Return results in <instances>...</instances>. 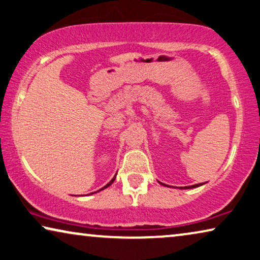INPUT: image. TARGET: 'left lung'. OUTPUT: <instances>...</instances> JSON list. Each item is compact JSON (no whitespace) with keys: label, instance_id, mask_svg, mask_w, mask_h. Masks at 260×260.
<instances>
[{"label":"left lung","instance_id":"left-lung-1","mask_svg":"<svg viewBox=\"0 0 260 260\" xmlns=\"http://www.w3.org/2000/svg\"><path fill=\"white\" fill-rule=\"evenodd\" d=\"M162 184V183H161ZM164 185H167V184H164ZM200 185H202V183L200 184H193V185H189V187H184V189H191V188H196V187H200ZM168 187V185H167Z\"/></svg>","mask_w":260,"mask_h":260}]
</instances>
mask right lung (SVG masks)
<instances>
[{
	"label": "right lung",
	"instance_id": "obj_1",
	"mask_svg": "<svg viewBox=\"0 0 260 260\" xmlns=\"http://www.w3.org/2000/svg\"><path fill=\"white\" fill-rule=\"evenodd\" d=\"M114 180H115V176H114V177H113V179H112V180H111L110 182H108V183H107V184L105 185V187H103L102 189H100V190H103V189H105V188H107V187H110V185H111L112 183H113V181H114ZM98 191H99V190H98ZM92 193H93V192H92Z\"/></svg>",
	"mask_w": 260,
	"mask_h": 260
}]
</instances>
